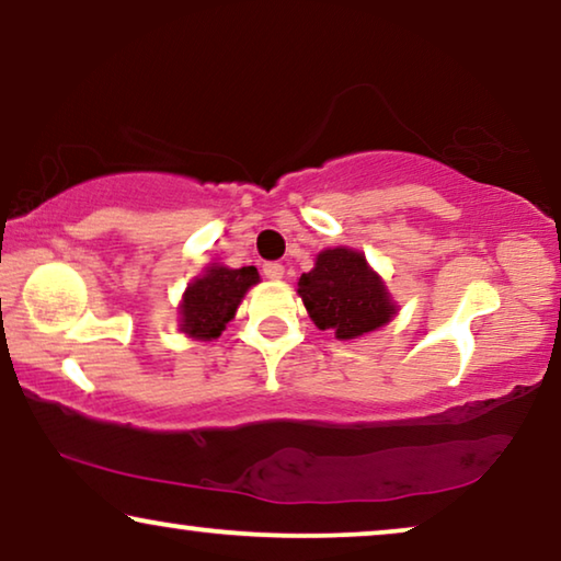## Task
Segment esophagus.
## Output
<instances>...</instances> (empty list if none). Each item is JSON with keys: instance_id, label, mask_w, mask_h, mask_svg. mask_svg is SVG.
<instances>
[{"instance_id": "1", "label": "esophagus", "mask_w": 561, "mask_h": 561, "mask_svg": "<svg viewBox=\"0 0 561 561\" xmlns=\"http://www.w3.org/2000/svg\"><path fill=\"white\" fill-rule=\"evenodd\" d=\"M263 273H265V278L280 280L283 273H286V267H283L280 263H265V265H263Z\"/></svg>"}]
</instances>
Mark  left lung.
<instances>
[{"label": "left lung", "mask_w": 561, "mask_h": 561, "mask_svg": "<svg viewBox=\"0 0 561 561\" xmlns=\"http://www.w3.org/2000/svg\"><path fill=\"white\" fill-rule=\"evenodd\" d=\"M298 296L321 332L340 342L378 332L398 313L386 280L373 271L365 252L327 248L309 273L298 278Z\"/></svg>", "instance_id": "1"}]
</instances>
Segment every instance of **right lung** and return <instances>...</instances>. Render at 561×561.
<instances>
[{"instance_id": "1", "label": "right lung", "mask_w": 561, "mask_h": 561, "mask_svg": "<svg viewBox=\"0 0 561 561\" xmlns=\"http://www.w3.org/2000/svg\"><path fill=\"white\" fill-rule=\"evenodd\" d=\"M260 283L255 265L227 267L209 263L183 290L179 329L191 340L211 342L234 319L244 294Z\"/></svg>"}]
</instances>
